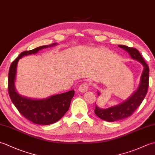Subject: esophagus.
Wrapping results in <instances>:
<instances>
[{"mask_svg":"<svg viewBox=\"0 0 155 155\" xmlns=\"http://www.w3.org/2000/svg\"><path fill=\"white\" fill-rule=\"evenodd\" d=\"M88 83H83L80 85L79 87H78V91L81 92V93H85V92H87L88 91Z\"/></svg>","mask_w":155,"mask_h":155,"instance_id":"1","label":"esophagus"}]
</instances>
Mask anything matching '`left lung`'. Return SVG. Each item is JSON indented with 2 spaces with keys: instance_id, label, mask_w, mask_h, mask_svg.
<instances>
[{
  "instance_id": "obj_1",
  "label": "left lung",
  "mask_w": 155,
  "mask_h": 155,
  "mask_svg": "<svg viewBox=\"0 0 155 155\" xmlns=\"http://www.w3.org/2000/svg\"><path fill=\"white\" fill-rule=\"evenodd\" d=\"M118 46V47L126 51L130 54L131 58L139 61L143 65V71L140 76V83L137 89L127 100L122 102L120 104L107 108H102L96 105L94 110L95 114L101 119L108 122L120 120L131 116L142 103L147 93L148 87H149V68L139 51L136 48L128 47L125 45ZM97 93L99 96L101 94L100 92L97 91Z\"/></svg>"
}]
</instances>
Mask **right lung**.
<instances>
[{
    "label": "right lung",
    "mask_w": 155,
    "mask_h": 155,
    "mask_svg": "<svg viewBox=\"0 0 155 155\" xmlns=\"http://www.w3.org/2000/svg\"><path fill=\"white\" fill-rule=\"evenodd\" d=\"M53 43L38 47L31 51L21 52L12 62L10 67L8 78V90L10 98L22 116L35 124L48 125L59 120L67 113L74 95V91L51 95L45 98L36 99L20 94L15 87L16 68L20 58L25 56L35 54L43 48L57 45Z\"/></svg>",
    "instance_id": "obj_1"
}]
</instances>
